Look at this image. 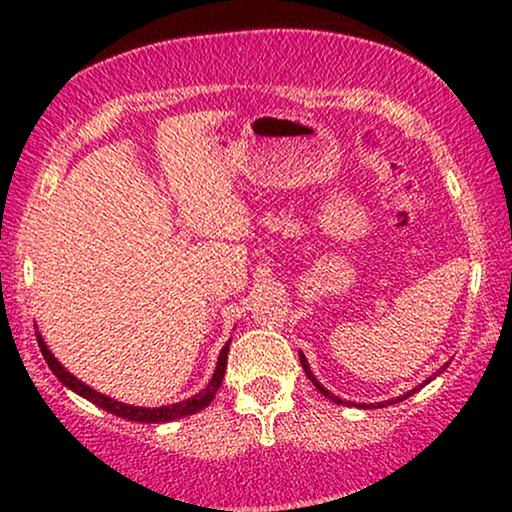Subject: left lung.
Here are the masks:
<instances>
[{
    "instance_id": "left-lung-1",
    "label": "left lung",
    "mask_w": 512,
    "mask_h": 512,
    "mask_svg": "<svg viewBox=\"0 0 512 512\" xmlns=\"http://www.w3.org/2000/svg\"><path fill=\"white\" fill-rule=\"evenodd\" d=\"M300 366H303V370H305V375H307V377H310V380H312V384H314V387H317V389L321 391V394H324V396H328V398H333V401H335V403H342L338 396H335V394H331V391H328V389H324V384H319V382H317V377H314V375H312V370H310V366H307V359H305V354H303V352H300ZM445 366H447V363H445ZM445 366H443V368H440V370H438V373H443V370H445ZM438 373H436V375H438ZM429 380H431V377H429ZM429 380H426V382H429ZM417 389H419V387H417ZM417 389H412V391H417ZM412 391H408V394H405V396H401V398H396V401H403V398H408V396L412 394ZM396 401H389V403H396ZM363 408H370V405H363Z\"/></svg>"
}]
</instances>
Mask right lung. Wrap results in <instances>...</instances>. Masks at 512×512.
I'll list each match as a JSON object with an SVG mask.
<instances>
[{
	"instance_id": "add662e5",
	"label": "right lung",
	"mask_w": 512,
	"mask_h": 512,
	"mask_svg": "<svg viewBox=\"0 0 512 512\" xmlns=\"http://www.w3.org/2000/svg\"><path fill=\"white\" fill-rule=\"evenodd\" d=\"M37 342H39V349L41 354H44V359L48 363V368L53 370V375L58 377V380L69 387L76 394L88 398L90 403L100 405L107 412H114L116 417H123V419H130V422H146V424H158V422H170V419H179V417H186V415H193V412H198L202 408H207L209 403L214 401V394L219 391L221 382H223V375H226V361H228V345L221 349L219 354V363H216V370H214V377L209 380V384L205 389L200 391V394H195L188 398V401H181V403H174V405H165V408H135V405H125V403H118L114 398L100 394V391L90 389L83 384L81 380H76L72 373H67L65 368L60 366L58 361H55V356L48 352V347L44 345V340H41V335L37 333Z\"/></svg>"
}]
</instances>
